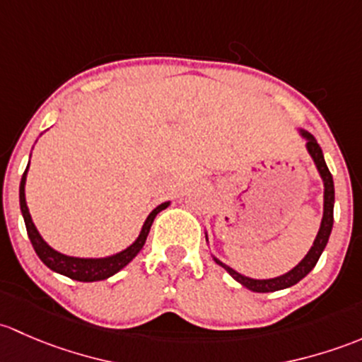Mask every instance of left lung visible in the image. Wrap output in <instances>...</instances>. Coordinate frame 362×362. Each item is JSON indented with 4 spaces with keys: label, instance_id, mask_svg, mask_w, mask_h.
<instances>
[{
    "label": "left lung",
    "instance_id": "left-lung-1",
    "mask_svg": "<svg viewBox=\"0 0 362 362\" xmlns=\"http://www.w3.org/2000/svg\"><path fill=\"white\" fill-rule=\"evenodd\" d=\"M296 132L300 134V137H303V139H305V148H307L308 155H310L312 160H314L315 169H317L320 180H322V185H324L322 219H320L319 232L314 238V244H312V247L308 249V252L305 255V258L301 259V262L298 263L296 267H293L291 270L286 272V274H282V275H279V277L252 279V277H247V275L238 274L237 270H233L232 267H228V264L223 263L221 259H218L214 255H212V258H214V262L218 263L219 267L225 268V270L228 272V274L232 275L233 279H235L238 284H242L244 288H247L249 291H252V293L281 291V289L291 288V286L298 284L301 279L307 277V275L312 272V268L317 264L320 255H322L324 247H326L327 240H329L331 230H333V207H334L333 176H331L329 169H327L326 160H324V155H322V150H320V146H319L317 141H315V137L312 136L310 132H307V130H303V129H298ZM206 240L209 242L207 232H206Z\"/></svg>",
    "mask_w": 362,
    "mask_h": 362
}]
</instances>
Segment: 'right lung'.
Here are the masks:
<instances>
[{
	"label": "right lung",
	"instance_id": "obj_1",
	"mask_svg": "<svg viewBox=\"0 0 362 362\" xmlns=\"http://www.w3.org/2000/svg\"><path fill=\"white\" fill-rule=\"evenodd\" d=\"M28 170H29V163L28 167H25L24 174H22L21 188H18V202H21V212H22V218H24L29 240H31L38 258L42 259L50 270H54L55 274L66 275V277L73 279V281L98 282V281H104V279L111 277V275H115L117 272H120L122 268L127 267V264L132 262V259L137 256V252L143 249L156 214L170 206V202H162L160 206H156L153 211L148 214V218L144 219L143 228H141L139 235H137L136 240H134L129 247L122 249L120 252H115V255L111 256H104V258H78V256H68L55 251L54 247H50V245L45 242V238L40 235L35 223H33L28 204H25V180H28Z\"/></svg>",
	"mask_w": 362,
	"mask_h": 362
}]
</instances>
